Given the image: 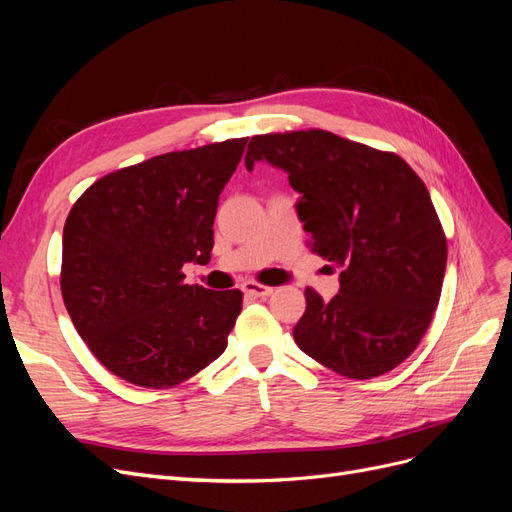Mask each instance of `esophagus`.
<instances>
[{
  "label": "esophagus",
  "mask_w": 512,
  "mask_h": 512,
  "mask_svg": "<svg viewBox=\"0 0 512 512\" xmlns=\"http://www.w3.org/2000/svg\"><path fill=\"white\" fill-rule=\"evenodd\" d=\"M243 292L250 294V297H269V294H273V286H265V284H258L254 280H247L243 284Z\"/></svg>",
  "instance_id": "34e87169"
}]
</instances>
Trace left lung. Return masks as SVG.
I'll return each instance as SVG.
<instances>
[{"label":"left lung","instance_id":"obj_1","mask_svg":"<svg viewBox=\"0 0 512 512\" xmlns=\"http://www.w3.org/2000/svg\"><path fill=\"white\" fill-rule=\"evenodd\" d=\"M258 160L286 170L309 247L344 267L331 301L305 288L294 342L354 380L404 363L429 329L446 269V235L421 177L393 151L316 128L252 136L247 170Z\"/></svg>","mask_w":512,"mask_h":512}]
</instances>
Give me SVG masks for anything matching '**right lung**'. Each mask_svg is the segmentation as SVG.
Returning a JSON list of instances; mask_svg holds the SVG:
<instances>
[{"label":"right lung","mask_w":512,"mask_h":512,"mask_svg":"<svg viewBox=\"0 0 512 512\" xmlns=\"http://www.w3.org/2000/svg\"><path fill=\"white\" fill-rule=\"evenodd\" d=\"M247 138L170 151L108 173L64 226L61 297L87 348L115 374L168 389L213 363L241 314V290L185 284L207 265L224 185Z\"/></svg>","instance_id":"1"}]
</instances>
